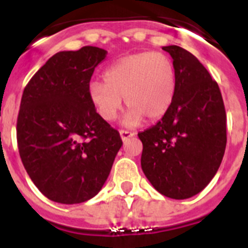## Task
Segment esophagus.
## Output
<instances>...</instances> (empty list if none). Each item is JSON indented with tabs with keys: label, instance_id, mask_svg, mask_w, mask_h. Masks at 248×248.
Wrapping results in <instances>:
<instances>
[{
	"label": "esophagus",
	"instance_id": "esophagus-1",
	"mask_svg": "<svg viewBox=\"0 0 248 248\" xmlns=\"http://www.w3.org/2000/svg\"><path fill=\"white\" fill-rule=\"evenodd\" d=\"M120 138H122L123 141H125V140H128L129 138L134 137V133H131V131H128V130H120Z\"/></svg>",
	"mask_w": 248,
	"mask_h": 248
}]
</instances>
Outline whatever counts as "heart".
<instances>
[{"mask_svg": "<svg viewBox=\"0 0 248 248\" xmlns=\"http://www.w3.org/2000/svg\"><path fill=\"white\" fill-rule=\"evenodd\" d=\"M104 83L88 84L92 105L105 122H113L123 108H130L123 119L126 126L165 115L174 99L176 71L172 59L161 52H140L118 59L103 73Z\"/></svg>", "mask_w": 248, "mask_h": 248, "instance_id": "obj_1", "label": "heart"}]
</instances>
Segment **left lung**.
I'll list each match as a JSON object with an SVG mask.
<instances>
[{
  "label": "left lung",
  "instance_id": "8db88e82",
  "mask_svg": "<svg viewBox=\"0 0 248 248\" xmlns=\"http://www.w3.org/2000/svg\"><path fill=\"white\" fill-rule=\"evenodd\" d=\"M172 58L176 88L169 110L138 134L141 169L161 195L175 200L202 191L217 172L226 148V111L217 83L199 59L179 46Z\"/></svg>",
  "mask_w": 248,
  "mask_h": 248
}]
</instances>
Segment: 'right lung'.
Segmentation results:
<instances>
[{"label":"right lung","instance_id":"1","mask_svg":"<svg viewBox=\"0 0 248 248\" xmlns=\"http://www.w3.org/2000/svg\"><path fill=\"white\" fill-rule=\"evenodd\" d=\"M107 50H63L39 68L22 94L17 118L19 156L37 189L54 202L94 198L123 141L88 97L93 72Z\"/></svg>","mask_w":248,"mask_h":248}]
</instances>
